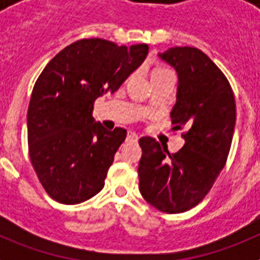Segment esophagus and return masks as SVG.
Instances as JSON below:
<instances>
[{
	"label": "esophagus",
	"mask_w": 260,
	"mask_h": 260,
	"mask_svg": "<svg viewBox=\"0 0 260 260\" xmlns=\"http://www.w3.org/2000/svg\"><path fill=\"white\" fill-rule=\"evenodd\" d=\"M138 139H139V137H138L135 133H133V132L127 133V137H126V141L127 142H137Z\"/></svg>",
	"instance_id": "obj_1"
}]
</instances>
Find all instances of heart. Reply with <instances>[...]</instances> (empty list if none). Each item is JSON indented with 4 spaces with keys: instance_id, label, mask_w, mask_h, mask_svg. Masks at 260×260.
Returning <instances> with one entry per match:
<instances>
[{
    "instance_id": "obj_1",
    "label": "heart",
    "mask_w": 260,
    "mask_h": 260,
    "mask_svg": "<svg viewBox=\"0 0 260 260\" xmlns=\"http://www.w3.org/2000/svg\"><path fill=\"white\" fill-rule=\"evenodd\" d=\"M157 70H167V69H156L155 71H157Z\"/></svg>"
}]
</instances>
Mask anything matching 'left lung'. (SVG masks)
Here are the masks:
<instances>
[{"mask_svg":"<svg viewBox=\"0 0 260 260\" xmlns=\"http://www.w3.org/2000/svg\"><path fill=\"white\" fill-rule=\"evenodd\" d=\"M158 56L178 74L171 117L176 130H185V146L169 153L167 144L141 138L139 190L158 211L181 213L203 201L226 162L236 100L226 77L202 50L176 47Z\"/></svg>","mask_w":260,"mask_h":260,"instance_id":"8db88e82","label":"left lung"}]
</instances>
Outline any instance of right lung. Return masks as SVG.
I'll list each match as a JSON object with an SVG mask.
<instances>
[{
	"label": "right lung",
	"instance_id": "obj_1",
	"mask_svg": "<svg viewBox=\"0 0 260 260\" xmlns=\"http://www.w3.org/2000/svg\"><path fill=\"white\" fill-rule=\"evenodd\" d=\"M148 54V45L118 47L82 39L57 53L41 71L27 112L28 152L50 198L78 204L104 187L126 130L108 132L92 117L99 96L116 92Z\"/></svg>",
	"mask_w": 260,
	"mask_h": 260
}]
</instances>
